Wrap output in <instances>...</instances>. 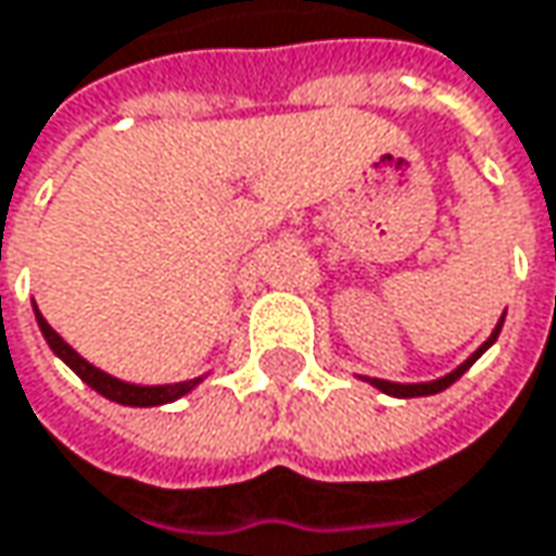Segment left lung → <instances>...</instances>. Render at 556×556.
I'll return each instance as SVG.
<instances>
[{
  "mask_svg": "<svg viewBox=\"0 0 556 556\" xmlns=\"http://www.w3.org/2000/svg\"><path fill=\"white\" fill-rule=\"evenodd\" d=\"M500 329H503V319L496 323V329L490 332V339H486V342H483V345H480V349H477V352H473V355H470L464 365H457L452 375H445V378H439V381L393 383V381H378V378H365V381L371 383V387H378V390H383V393H390V396H403V400H406V396H429V393H442L445 387H452V383L457 381V378H460V375H464V371H467V368H470V365H473V362H477V358H480V355H483V352H486L493 342H496Z\"/></svg>",
  "mask_w": 556,
  "mask_h": 556,
  "instance_id": "1",
  "label": "left lung"
}]
</instances>
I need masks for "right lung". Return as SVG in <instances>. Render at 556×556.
Here are the masks:
<instances>
[{
    "label": "right lung",
    "mask_w": 556,
    "mask_h": 556,
    "mask_svg": "<svg viewBox=\"0 0 556 556\" xmlns=\"http://www.w3.org/2000/svg\"><path fill=\"white\" fill-rule=\"evenodd\" d=\"M37 316V326H40V332H43V339H47V345L53 349V355L56 358H63L83 381L89 383L96 393H102L104 400H111V403H121V406H163V403H173L178 396H185V393H191L198 383L204 381V378H194V381H178V383H156V387H140V383H127L121 381V378H111V375H104L102 368H96V365H89L70 342H63V336L40 316V311L35 307Z\"/></svg>",
    "instance_id": "add662e5"
}]
</instances>
